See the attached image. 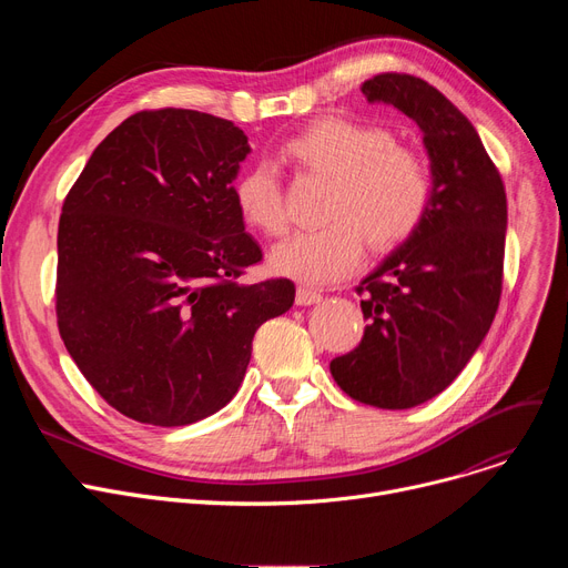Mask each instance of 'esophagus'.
I'll return each instance as SVG.
<instances>
[{
    "instance_id": "1",
    "label": "esophagus",
    "mask_w": 568,
    "mask_h": 568,
    "mask_svg": "<svg viewBox=\"0 0 568 568\" xmlns=\"http://www.w3.org/2000/svg\"><path fill=\"white\" fill-rule=\"evenodd\" d=\"M294 300H296V306H313L322 300V294L315 292V290H308V287H300V290H296Z\"/></svg>"
}]
</instances>
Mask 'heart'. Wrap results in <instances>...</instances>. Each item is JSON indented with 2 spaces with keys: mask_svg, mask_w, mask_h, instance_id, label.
Instances as JSON below:
<instances>
[{
  "mask_svg": "<svg viewBox=\"0 0 568 568\" xmlns=\"http://www.w3.org/2000/svg\"><path fill=\"white\" fill-rule=\"evenodd\" d=\"M281 159L332 182L322 212L329 223L294 232L268 255L281 276L306 285L336 283L362 264L364 239L375 253L394 251L407 244L428 216L430 172L386 129L345 116L317 119L281 146ZM232 195L246 225L264 234L285 230L281 189L266 165L239 176Z\"/></svg>",
  "mask_w": 568,
  "mask_h": 568,
  "instance_id": "heart-1",
  "label": "heart"
}]
</instances>
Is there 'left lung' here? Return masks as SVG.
Here are the masks:
<instances>
[{"mask_svg":"<svg viewBox=\"0 0 568 568\" xmlns=\"http://www.w3.org/2000/svg\"><path fill=\"white\" fill-rule=\"evenodd\" d=\"M362 92L424 133L433 202L419 232L356 287L366 332L329 371L349 398L407 409L442 394L490 329L501 294L506 193L479 133L433 84L382 73Z\"/></svg>","mask_w":568,"mask_h":568,"instance_id":"left-lung-1","label":"left lung"}]
</instances>
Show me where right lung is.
Instances as JSON below:
<instances>
[{
  "instance_id": "right-lung-1",
  "label": "right lung",
  "mask_w": 568,
  "mask_h": 568,
  "mask_svg": "<svg viewBox=\"0 0 568 568\" xmlns=\"http://www.w3.org/2000/svg\"><path fill=\"white\" fill-rule=\"evenodd\" d=\"M248 138L197 110L119 124L69 191L57 232V324L87 382L129 419L189 426L242 384L260 324L294 283H242L262 260L234 204Z\"/></svg>"
}]
</instances>
